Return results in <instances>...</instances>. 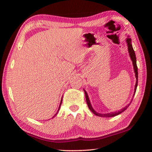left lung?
Listing matches in <instances>:
<instances>
[{"instance_id":"1","label":"left lung","mask_w":152,"mask_h":152,"mask_svg":"<svg viewBox=\"0 0 152 152\" xmlns=\"http://www.w3.org/2000/svg\"><path fill=\"white\" fill-rule=\"evenodd\" d=\"M126 43H127V47H128V51H129V56H130V58L131 60L132 61V63H133V69H134V72L135 74V78H136V83H135V89H134V94H133V97L134 96V95L135 94V92H136V89H137V81H138V72H137V63H136V57H135V51L133 50V46L132 44V39L129 38V37H127V39H126ZM84 93H85V96H86V101L87 102V104H88V107L89 108V109L91 110V111L94 113V115H96V116H99V117H115L116 116V115H118L121 114V113H123V111H125V110L127 109L129 106V104L131 103H129V104H127V106L125 107L124 108H123L122 109H121L119 111L117 112H112V113H97L94 110V109H93V107H92V104L91 103V101H90V99L88 98V95L87 94V92H86L85 90L84 89ZM132 101H131V102H132Z\"/></svg>"}]
</instances>
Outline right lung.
Instances as JSON below:
<instances>
[{"label":"right lung","mask_w":152,"mask_h":152,"mask_svg":"<svg viewBox=\"0 0 152 152\" xmlns=\"http://www.w3.org/2000/svg\"><path fill=\"white\" fill-rule=\"evenodd\" d=\"M61 102H62V99H61V102H60V106H59V108H58V111H57V113H56V115H54V116H53V117H55V116H56V115H57V113H58V111H59V110H60V106H61Z\"/></svg>","instance_id":"obj_1"}]
</instances>
